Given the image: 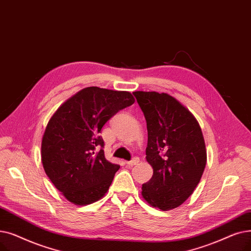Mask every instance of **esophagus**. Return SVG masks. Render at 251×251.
Returning <instances> with one entry per match:
<instances>
[{"label":"esophagus","mask_w":251,"mask_h":251,"mask_svg":"<svg viewBox=\"0 0 251 251\" xmlns=\"http://www.w3.org/2000/svg\"><path fill=\"white\" fill-rule=\"evenodd\" d=\"M139 161H140V159H139V157H137V156H135L132 160H129V161H126V164L128 165V166H133V165H136L137 163H139Z\"/></svg>","instance_id":"obj_1"}]
</instances>
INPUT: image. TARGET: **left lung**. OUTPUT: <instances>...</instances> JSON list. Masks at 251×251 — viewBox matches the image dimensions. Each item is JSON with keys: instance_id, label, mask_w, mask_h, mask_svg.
Returning <instances> with one entry per match:
<instances>
[{"instance_id": "1", "label": "left lung", "mask_w": 251, "mask_h": 251, "mask_svg": "<svg viewBox=\"0 0 251 251\" xmlns=\"http://www.w3.org/2000/svg\"><path fill=\"white\" fill-rule=\"evenodd\" d=\"M133 94L146 119V159L153 168L152 177L142 186V196L161 210L176 208L193 193L205 169L206 150L200 126L168 94Z\"/></svg>"}]
</instances>
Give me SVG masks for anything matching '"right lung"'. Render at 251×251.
<instances>
[{
  "label": "right lung",
  "instance_id": "add662e5",
  "mask_svg": "<svg viewBox=\"0 0 251 251\" xmlns=\"http://www.w3.org/2000/svg\"><path fill=\"white\" fill-rule=\"evenodd\" d=\"M134 102L128 92L89 87L59 107L48 123L42 141L43 166L70 202L90 204L108 191L121 166L105 158L99 134L112 116Z\"/></svg>",
  "mask_w": 251,
  "mask_h": 251
}]
</instances>
